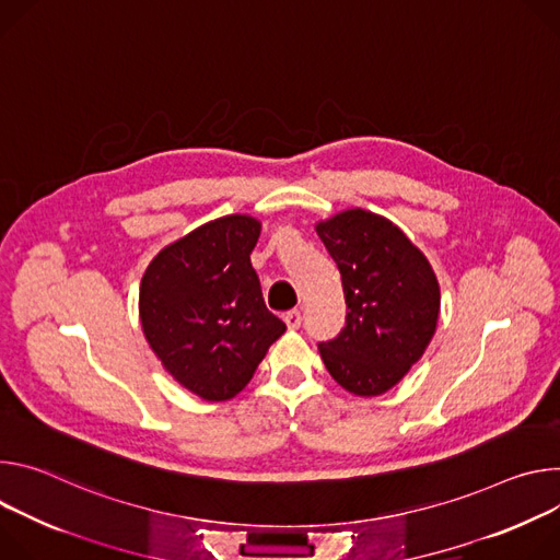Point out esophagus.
I'll use <instances>...</instances> for the list:
<instances>
[{
  "instance_id": "obj_1",
  "label": "esophagus",
  "mask_w": 560,
  "mask_h": 560,
  "mask_svg": "<svg viewBox=\"0 0 560 560\" xmlns=\"http://www.w3.org/2000/svg\"><path fill=\"white\" fill-rule=\"evenodd\" d=\"M284 323L289 329H298L300 323H302V316H300V308H291V312L284 314Z\"/></svg>"
}]
</instances>
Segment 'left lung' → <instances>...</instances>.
I'll return each instance as SVG.
<instances>
[{
	"label": "left lung",
	"instance_id": "8db88e82",
	"mask_svg": "<svg viewBox=\"0 0 560 560\" xmlns=\"http://www.w3.org/2000/svg\"><path fill=\"white\" fill-rule=\"evenodd\" d=\"M347 302L340 334L318 345L338 385L355 396L392 389L424 353L441 312L427 258L389 220L362 209L318 224Z\"/></svg>",
	"mask_w": 560,
	"mask_h": 560
}]
</instances>
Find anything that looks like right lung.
Instances as JSON below:
<instances>
[{"label":"right lung","mask_w":560,"mask_h":560,"mask_svg":"<svg viewBox=\"0 0 560 560\" xmlns=\"http://www.w3.org/2000/svg\"><path fill=\"white\" fill-rule=\"evenodd\" d=\"M260 222L226 215L166 246L140 287L144 336L168 374L196 396L229 400L287 331L252 267Z\"/></svg>","instance_id":"right-lung-1"}]
</instances>
